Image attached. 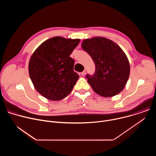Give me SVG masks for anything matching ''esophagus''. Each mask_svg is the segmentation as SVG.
Instances as JSON below:
<instances>
[{
	"label": "esophagus",
	"instance_id": "34e87169",
	"mask_svg": "<svg viewBox=\"0 0 156 156\" xmlns=\"http://www.w3.org/2000/svg\"><path fill=\"white\" fill-rule=\"evenodd\" d=\"M85 74H86V70H84L83 72H81V75H82V76H84L85 75Z\"/></svg>",
	"mask_w": 156,
	"mask_h": 156
}]
</instances>
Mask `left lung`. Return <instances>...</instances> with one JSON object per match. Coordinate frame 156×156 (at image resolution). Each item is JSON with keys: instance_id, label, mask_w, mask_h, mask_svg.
<instances>
[{"instance_id": "1", "label": "left lung", "mask_w": 156, "mask_h": 156, "mask_svg": "<svg viewBox=\"0 0 156 156\" xmlns=\"http://www.w3.org/2000/svg\"><path fill=\"white\" fill-rule=\"evenodd\" d=\"M81 47L93 58L96 69L86 78L93 90L102 97L120 93L129 75V63L126 54L116 43L102 37L84 39Z\"/></svg>"}]
</instances>
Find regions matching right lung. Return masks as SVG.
<instances>
[{"mask_svg":"<svg viewBox=\"0 0 156 156\" xmlns=\"http://www.w3.org/2000/svg\"><path fill=\"white\" fill-rule=\"evenodd\" d=\"M79 39L54 37L44 41L33 54L29 74L37 91L49 100L58 101L72 91L79 75L74 72L75 60L70 57Z\"/></svg>","mask_w":156,"mask_h":156,"instance_id":"obj_1","label":"right lung"}]
</instances>
